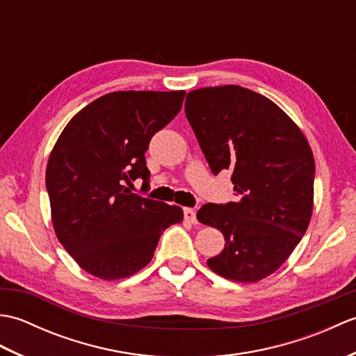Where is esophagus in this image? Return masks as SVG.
<instances>
[{
	"instance_id": "obj_1",
	"label": "esophagus",
	"mask_w": 356,
	"mask_h": 356,
	"mask_svg": "<svg viewBox=\"0 0 356 356\" xmlns=\"http://www.w3.org/2000/svg\"><path fill=\"white\" fill-rule=\"evenodd\" d=\"M184 217L186 222H190L193 225L197 223V218H195V211L191 208H184Z\"/></svg>"
}]
</instances>
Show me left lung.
<instances>
[{
	"instance_id": "1",
	"label": "left lung",
	"mask_w": 356,
	"mask_h": 356,
	"mask_svg": "<svg viewBox=\"0 0 356 356\" xmlns=\"http://www.w3.org/2000/svg\"><path fill=\"white\" fill-rule=\"evenodd\" d=\"M185 113L211 171L231 170L237 194L199 209L197 220L226 241L208 266L234 282H259L289 259L311 222L312 149L277 104L240 86L193 90Z\"/></svg>"
}]
</instances>
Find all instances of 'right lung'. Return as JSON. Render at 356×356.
<instances>
[{"label": "right lung", "mask_w": 356, "mask_h": 356, "mask_svg": "<svg viewBox=\"0 0 356 356\" xmlns=\"http://www.w3.org/2000/svg\"><path fill=\"white\" fill-rule=\"evenodd\" d=\"M185 92H113L88 104L63 130L47 170L51 223L74 261L102 280L145 268L161 234L182 222L176 205L131 193L148 182L145 151L182 108Z\"/></svg>", "instance_id": "obj_1"}]
</instances>
